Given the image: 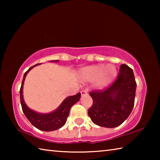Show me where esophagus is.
<instances>
[{
    "label": "esophagus",
    "instance_id": "esophagus-1",
    "mask_svg": "<svg viewBox=\"0 0 160 160\" xmlns=\"http://www.w3.org/2000/svg\"><path fill=\"white\" fill-rule=\"evenodd\" d=\"M80 93H81V95L84 96V95H86V94H88V92H87V90H83L80 91Z\"/></svg>",
    "mask_w": 160,
    "mask_h": 160
}]
</instances>
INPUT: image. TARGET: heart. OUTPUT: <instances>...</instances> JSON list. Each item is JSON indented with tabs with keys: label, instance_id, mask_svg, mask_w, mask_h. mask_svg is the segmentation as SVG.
<instances>
[{
	"label": "heart",
	"instance_id": "b5f03b06",
	"mask_svg": "<svg viewBox=\"0 0 160 160\" xmlns=\"http://www.w3.org/2000/svg\"><path fill=\"white\" fill-rule=\"evenodd\" d=\"M116 73L114 66L103 64L86 67L80 71V78L85 82H94L97 80L96 86L104 88L112 82Z\"/></svg>",
	"mask_w": 160,
	"mask_h": 160
}]
</instances>
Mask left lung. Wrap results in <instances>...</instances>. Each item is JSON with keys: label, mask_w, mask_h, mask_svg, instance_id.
<instances>
[{"label": "left lung", "mask_w": 160, "mask_h": 160, "mask_svg": "<svg viewBox=\"0 0 160 160\" xmlns=\"http://www.w3.org/2000/svg\"><path fill=\"white\" fill-rule=\"evenodd\" d=\"M137 84L132 70L121 65L116 79L104 90L90 92L93 100L88 115L97 126L115 128L128 117L134 106Z\"/></svg>", "instance_id": "1"}]
</instances>
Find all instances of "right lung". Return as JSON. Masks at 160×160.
Here are the masks:
<instances>
[{
  "instance_id": "right-lung-1",
  "label": "right lung",
  "mask_w": 160,
  "mask_h": 160,
  "mask_svg": "<svg viewBox=\"0 0 160 160\" xmlns=\"http://www.w3.org/2000/svg\"><path fill=\"white\" fill-rule=\"evenodd\" d=\"M39 65V63L35 65L34 66L27 70L24 74V77L22 82L21 88L20 90V103L22 109L24 113H25L27 118L28 119L32 125L39 130H41L43 131H52L61 128L62 126L65 125L66 122L67 118L69 115L70 109L71 107L78 102L80 99V92L78 93L77 94L73 96H70L64 100L61 103V104L59 106L57 109L54 111V112L49 113H39L34 112V111L29 109L28 106L25 104L24 102L23 97H22V88L23 84L25 81V77L28 72L31 69L33 68L34 66Z\"/></svg>"
}]
</instances>
